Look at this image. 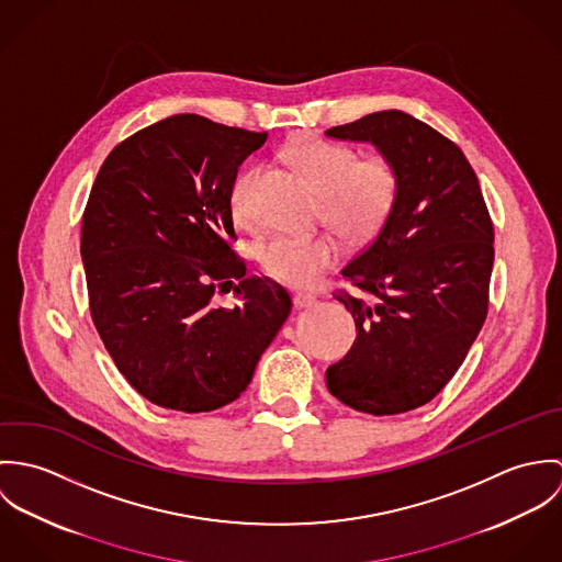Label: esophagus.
Segmentation results:
<instances>
[{"instance_id": "obj_1", "label": "esophagus", "mask_w": 562, "mask_h": 562, "mask_svg": "<svg viewBox=\"0 0 562 562\" xmlns=\"http://www.w3.org/2000/svg\"><path fill=\"white\" fill-rule=\"evenodd\" d=\"M316 303L314 296H307V294H296L294 296V307L296 310H305V307H312Z\"/></svg>"}]
</instances>
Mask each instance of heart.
I'll use <instances>...</instances> for the list:
<instances>
[{
	"instance_id": "1",
	"label": "heart",
	"mask_w": 562,
	"mask_h": 562,
	"mask_svg": "<svg viewBox=\"0 0 562 562\" xmlns=\"http://www.w3.org/2000/svg\"><path fill=\"white\" fill-rule=\"evenodd\" d=\"M285 160L324 196L326 223L350 240L370 238L396 203L398 172L392 161L381 156L361 160L352 147L301 136L285 149ZM257 175V168H248L229 188L232 216L244 229L257 225L252 207ZM257 257L272 279L292 288H310L326 268L335 266L339 248L324 236H274L259 246Z\"/></svg>"
}]
</instances>
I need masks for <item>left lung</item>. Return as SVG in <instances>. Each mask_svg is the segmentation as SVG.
Segmentation results:
<instances>
[{
	"label": "left lung",
	"mask_w": 562,
	"mask_h": 562,
	"mask_svg": "<svg viewBox=\"0 0 562 562\" xmlns=\"http://www.w3.org/2000/svg\"><path fill=\"white\" fill-rule=\"evenodd\" d=\"M326 136L372 143L398 172L390 216L341 270L357 294H333L357 339L326 370V387L361 413L413 411L457 374L486 318L493 223L481 183L452 140L401 110Z\"/></svg>",
	"instance_id": "obj_1"
}]
</instances>
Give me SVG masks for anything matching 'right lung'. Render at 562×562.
<instances>
[{
  "instance_id": "add662e5",
  "label": "right lung",
  "mask_w": 562,
  "mask_h": 562,
  "mask_svg": "<svg viewBox=\"0 0 562 562\" xmlns=\"http://www.w3.org/2000/svg\"><path fill=\"white\" fill-rule=\"evenodd\" d=\"M266 132L175 114L101 164L81 216L94 328L127 383L183 413L240 398L292 312L274 281L246 277L234 250L229 188ZM232 289L241 305H213Z\"/></svg>"
}]
</instances>
